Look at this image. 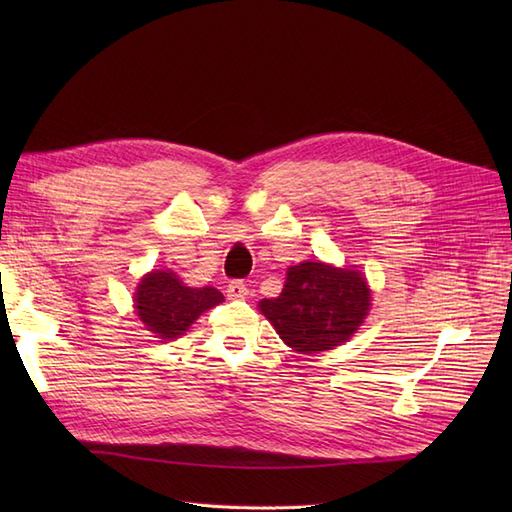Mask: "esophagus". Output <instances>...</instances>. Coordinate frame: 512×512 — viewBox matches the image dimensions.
<instances>
[{
  "mask_svg": "<svg viewBox=\"0 0 512 512\" xmlns=\"http://www.w3.org/2000/svg\"><path fill=\"white\" fill-rule=\"evenodd\" d=\"M226 292L230 299H247V294H250V290H247L243 280H230L226 286Z\"/></svg>",
  "mask_w": 512,
  "mask_h": 512,
  "instance_id": "34e87169",
  "label": "esophagus"
}]
</instances>
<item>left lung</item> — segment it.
<instances>
[{
    "label": "left lung",
    "instance_id": "obj_1",
    "mask_svg": "<svg viewBox=\"0 0 512 512\" xmlns=\"http://www.w3.org/2000/svg\"><path fill=\"white\" fill-rule=\"evenodd\" d=\"M369 299L359 271L301 262L288 269L280 297L260 301V312L290 348L312 354L344 344L367 316Z\"/></svg>",
    "mask_w": 512,
    "mask_h": 512
}]
</instances>
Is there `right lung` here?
Segmentation results:
<instances>
[{
	"instance_id": "1",
	"label": "right lung",
	"mask_w": 512,
	"mask_h": 512,
	"mask_svg": "<svg viewBox=\"0 0 512 512\" xmlns=\"http://www.w3.org/2000/svg\"><path fill=\"white\" fill-rule=\"evenodd\" d=\"M136 312L147 331L160 339H173L188 331L190 324L207 309L224 301L215 288L183 286L175 273L153 271L145 275L136 290Z\"/></svg>"
}]
</instances>
